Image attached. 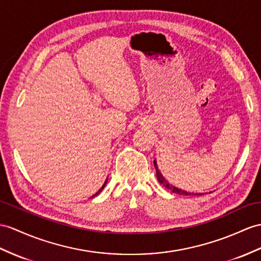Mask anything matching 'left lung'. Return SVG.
Listing matches in <instances>:
<instances>
[{
    "instance_id": "obj_1",
    "label": "left lung",
    "mask_w": 261,
    "mask_h": 261,
    "mask_svg": "<svg viewBox=\"0 0 261 261\" xmlns=\"http://www.w3.org/2000/svg\"><path fill=\"white\" fill-rule=\"evenodd\" d=\"M154 165H155V168H156V175H157V179H158V181H160L162 185H164L165 187H166L167 189H169V190H171V192L173 193H175V194H179V195H186V196H190V195H202V194H192V193H187V192H185V190H181V189H178V188H176V187H174L173 185H170V184L163 177V175H162V173L160 170H158V167H157V163H156V161H154Z\"/></svg>"
}]
</instances>
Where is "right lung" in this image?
Segmentation results:
<instances>
[{
	"instance_id": "add662e5",
	"label": "right lung",
	"mask_w": 261,
	"mask_h": 261,
	"mask_svg": "<svg viewBox=\"0 0 261 261\" xmlns=\"http://www.w3.org/2000/svg\"><path fill=\"white\" fill-rule=\"evenodd\" d=\"M106 182H107V179H106V181H105V182H104V185H103V186H101V188H100V189H99V190H98V192H97V193H96V194H95V195H94V196H92V197H95V196H96V195H98V194H99V193H100V192H101V190H103V189H104V187H105V185H106Z\"/></svg>"
}]
</instances>
